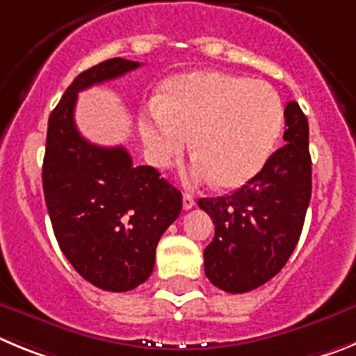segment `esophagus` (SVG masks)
Instances as JSON below:
<instances>
[{"label":"esophagus","mask_w":356,"mask_h":356,"mask_svg":"<svg viewBox=\"0 0 356 356\" xmlns=\"http://www.w3.org/2000/svg\"><path fill=\"white\" fill-rule=\"evenodd\" d=\"M194 205H196V201H194V197L191 196V194L185 193L184 194V209L185 210H191Z\"/></svg>","instance_id":"obj_1"}]
</instances>
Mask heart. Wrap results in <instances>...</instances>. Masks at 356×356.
<instances>
[{
    "label": "heart",
    "instance_id": "heart-1",
    "mask_svg": "<svg viewBox=\"0 0 356 356\" xmlns=\"http://www.w3.org/2000/svg\"><path fill=\"white\" fill-rule=\"evenodd\" d=\"M284 127L278 92L262 80L219 71H193L169 80L163 103H153L140 119L147 159L169 168L191 146L194 181L241 187L271 156Z\"/></svg>",
    "mask_w": 356,
    "mask_h": 356
}]
</instances>
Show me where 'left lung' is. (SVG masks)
Segmentation results:
<instances>
[{"label":"left lung","mask_w":356,"mask_h":356,"mask_svg":"<svg viewBox=\"0 0 356 356\" xmlns=\"http://www.w3.org/2000/svg\"><path fill=\"white\" fill-rule=\"evenodd\" d=\"M285 144L232 196L197 201L216 225L205 248V275L242 294L278 275L294 251L312 196L308 121L296 102L285 106Z\"/></svg>","instance_id":"1"}]
</instances>
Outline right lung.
I'll use <instances>...</instances> for the list:
<instances>
[{"label":"right lung","instance_id":"1","mask_svg":"<svg viewBox=\"0 0 356 356\" xmlns=\"http://www.w3.org/2000/svg\"><path fill=\"white\" fill-rule=\"evenodd\" d=\"M139 62L110 58L80 72L49 115L42 187L53 232L78 275L127 292L153 273L160 237L181 212V193L149 165L135 168L122 146L83 139L74 122L78 92L115 80Z\"/></svg>","mask_w":356,"mask_h":356}]
</instances>
